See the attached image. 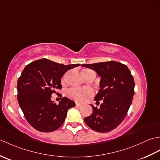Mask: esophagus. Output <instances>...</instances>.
<instances>
[{
	"mask_svg": "<svg viewBox=\"0 0 160 160\" xmlns=\"http://www.w3.org/2000/svg\"><path fill=\"white\" fill-rule=\"evenodd\" d=\"M82 104L81 103V102H76V106H81V105H82Z\"/></svg>",
	"mask_w": 160,
	"mask_h": 160,
	"instance_id": "34e87169",
	"label": "esophagus"
}]
</instances>
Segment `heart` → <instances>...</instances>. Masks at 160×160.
Instances as JSON below:
<instances>
[{
    "label": "heart",
    "instance_id": "1",
    "mask_svg": "<svg viewBox=\"0 0 160 160\" xmlns=\"http://www.w3.org/2000/svg\"><path fill=\"white\" fill-rule=\"evenodd\" d=\"M82 76L84 78H87L89 76H93L96 78V73L91 69H85L82 71ZM67 96L73 100L82 102L89 99V98L93 96L94 91L92 89L89 87L82 88H71L67 91Z\"/></svg>",
    "mask_w": 160,
    "mask_h": 160
}]
</instances>
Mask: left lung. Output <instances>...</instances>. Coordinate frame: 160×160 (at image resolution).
<instances>
[{
	"label": "left lung",
	"instance_id": "left-lung-1",
	"mask_svg": "<svg viewBox=\"0 0 160 160\" xmlns=\"http://www.w3.org/2000/svg\"><path fill=\"white\" fill-rule=\"evenodd\" d=\"M100 76V90L94 98L100 107L91 106L93 112L84 120L93 131L109 132L124 120L134 95L133 77L127 65L115 61L82 64Z\"/></svg>",
	"mask_w": 160,
	"mask_h": 160
}]
</instances>
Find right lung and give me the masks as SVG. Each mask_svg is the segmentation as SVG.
I'll list each match as a JSON object with an SVG mask.
<instances>
[{
  "label": "right lung",
  "mask_w": 160,
  "mask_h": 160,
  "mask_svg": "<svg viewBox=\"0 0 160 160\" xmlns=\"http://www.w3.org/2000/svg\"><path fill=\"white\" fill-rule=\"evenodd\" d=\"M80 64L64 65L43 58L28 64L17 82L18 101L29 124L41 132H52L60 127L67 111L75 102L67 97L58 104L52 101V95L62 89L61 78L68 70Z\"/></svg>",
  "instance_id": "1"
}]
</instances>
